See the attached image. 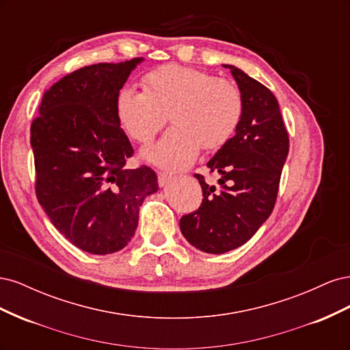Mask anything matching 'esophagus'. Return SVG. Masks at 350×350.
<instances>
[{
  "instance_id": "obj_1",
  "label": "esophagus",
  "mask_w": 350,
  "mask_h": 350,
  "mask_svg": "<svg viewBox=\"0 0 350 350\" xmlns=\"http://www.w3.org/2000/svg\"><path fill=\"white\" fill-rule=\"evenodd\" d=\"M169 181H171V175H167L166 172H159V174H157L159 187H165Z\"/></svg>"
}]
</instances>
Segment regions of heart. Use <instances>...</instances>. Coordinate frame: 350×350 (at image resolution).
Instances as JSON below:
<instances>
[{
  "mask_svg": "<svg viewBox=\"0 0 350 350\" xmlns=\"http://www.w3.org/2000/svg\"><path fill=\"white\" fill-rule=\"evenodd\" d=\"M144 88H124L116 98V115L135 142L149 143L162 130L169 112L174 126L142 153L147 162L167 171L191 166L201 147L215 150L226 144L241 124L239 88L203 70L162 66L147 74Z\"/></svg>",
  "mask_w": 350,
  "mask_h": 350,
  "instance_id": "1",
  "label": "heart"
}]
</instances>
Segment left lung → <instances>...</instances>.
Here are the masks:
<instances>
[{
	"instance_id": "left-lung-1",
	"label": "left lung",
	"mask_w": 350,
	"mask_h": 350,
	"mask_svg": "<svg viewBox=\"0 0 350 350\" xmlns=\"http://www.w3.org/2000/svg\"><path fill=\"white\" fill-rule=\"evenodd\" d=\"M230 70L243 98V113L235 135L207 162L219 188L194 175L203 203L179 220L184 238L197 250L224 254L243 245L271 215L282 169L289 153L278 99L235 66Z\"/></svg>"
}]
</instances>
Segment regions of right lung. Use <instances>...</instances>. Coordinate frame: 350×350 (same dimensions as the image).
Listing matches in <instances>:
<instances>
[{"mask_svg": "<svg viewBox=\"0 0 350 350\" xmlns=\"http://www.w3.org/2000/svg\"><path fill=\"white\" fill-rule=\"evenodd\" d=\"M140 62H100L62 77L30 126L39 204L62 237L98 256L131 241L144 198L159 189L150 167H125L133 147L116 115L118 93Z\"/></svg>", "mask_w": 350, "mask_h": 350, "instance_id": "right-lung-1", "label": "right lung"}]
</instances>
